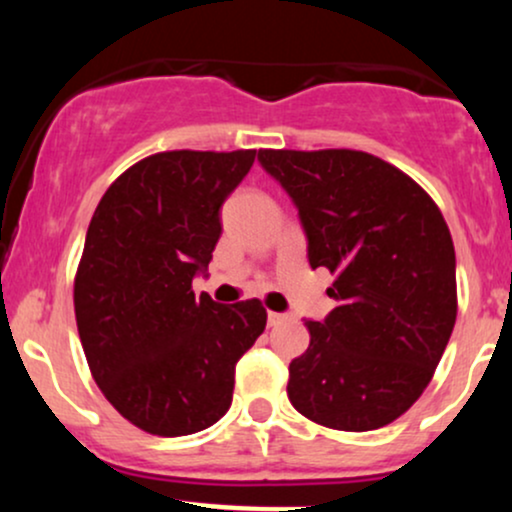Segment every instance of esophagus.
Listing matches in <instances>:
<instances>
[{
	"label": "esophagus",
	"mask_w": 512,
	"mask_h": 512,
	"mask_svg": "<svg viewBox=\"0 0 512 512\" xmlns=\"http://www.w3.org/2000/svg\"><path fill=\"white\" fill-rule=\"evenodd\" d=\"M267 320H269V325L274 327V325H281V322L286 320V315H284V313H269Z\"/></svg>",
	"instance_id": "34e87169"
}]
</instances>
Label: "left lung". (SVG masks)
Here are the masks:
<instances>
[{"label":"left lung","mask_w":512,"mask_h":512,"mask_svg":"<svg viewBox=\"0 0 512 512\" xmlns=\"http://www.w3.org/2000/svg\"><path fill=\"white\" fill-rule=\"evenodd\" d=\"M308 236L310 267L337 274V308L308 320L310 346L289 366L291 404L337 431H375L431 383L455 327L450 228L419 182L354 149H260Z\"/></svg>","instance_id":"obj_1"}]
</instances>
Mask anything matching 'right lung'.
Listing matches in <instances>:
<instances>
[{
    "label": "right lung",
    "instance_id": "obj_1",
    "mask_svg": "<svg viewBox=\"0 0 512 512\" xmlns=\"http://www.w3.org/2000/svg\"><path fill=\"white\" fill-rule=\"evenodd\" d=\"M255 149L161 151L105 190L74 276V313L101 392L151 436L204 431L231 407L238 358L267 325L257 298H195L221 236V204Z\"/></svg>",
    "mask_w": 512,
    "mask_h": 512
}]
</instances>
